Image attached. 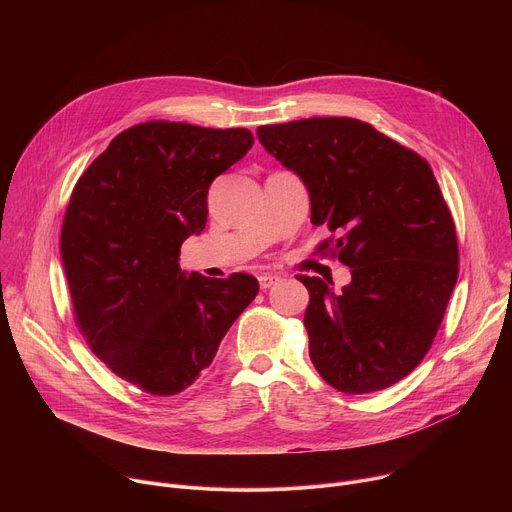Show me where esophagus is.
Here are the masks:
<instances>
[{"mask_svg": "<svg viewBox=\"0 0 512 512\" xmlns=\"http://www.w3.org/2000/svg\"><path fill=\"white\" fill-rule=\"evenodd\" d=\"M279 279H281V275H277V273H263V275H259V285H261V289H269Z\"/></svg>", "mask_w": 512, "mask_h": 512, "instance_id": "1", "label": "esophagus"}]
</instances>
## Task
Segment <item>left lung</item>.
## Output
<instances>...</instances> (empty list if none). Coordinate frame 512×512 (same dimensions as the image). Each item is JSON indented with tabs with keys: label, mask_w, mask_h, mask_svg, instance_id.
I'll use <instances>...</instances> for the list:
<instances>
[{
	"label": "left lung",
	"mask_w": 512,
	"mask_h": 512,
	"mask_svg": "<svg viewBox=\"0 0 512 512\" xmlns=\"http://www.w3.org/2000/svg\"><path fill=\"white\" fill-rule=\"evenodd\" d=\"M263 148L306 184L312 223L336 237L352 281L334 294L310 275V358L334 389L364 395L405 379L440 330L458 279L452 212L425 158L350 117L257 127Z\"/></svg>",
	"instance_id": "left-lung-1"
}]
</instances>
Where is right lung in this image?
I'll list each match as a JSON object with an SVG mask.
<instances>
[{
    "instance_id": "add662e5",
    "label": "right lung",
    "mask_w": 512,
    "mask_h": 512,
    "mask_svg": "<svg viewBox=\"0 0 512 512\" xmlns=\"http://www.w3.org/2000/svg\"><path fill=\"white\" fill-rule=\"evenodd\" d=\"M249 129L145 121L121 131L72 188L60 251L89 348L154 397L188 389L255 300L253 275L182 273V243L206 227L216 176L253 145Z\"/></svg>"
}]
</instances>
